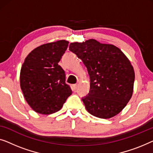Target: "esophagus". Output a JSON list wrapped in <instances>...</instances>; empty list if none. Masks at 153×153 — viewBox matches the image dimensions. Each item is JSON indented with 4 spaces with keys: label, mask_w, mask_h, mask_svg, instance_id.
<instances>
[{
    "label": "esophagus",
    "mask_w": 153,
    "mask_h": 153,
    "mask_svg": "<svg viewBox=\"0 0 153 153\" xmlns=\"http://www.w3.org/2000/svg\"><path fill=\"white\" fill-rule=\"evenodd\" d=\"M77 85H74L72 86V89H73V91H76V89H77Z\"/></svg>",
    "instance_id": "1"
}]
</instances>
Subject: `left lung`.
Listing matches in <instances>:
<instances>
[{
  "instance_id": "left-lung-1",
  "label": "left lung",
  "mask_w": 153,
  "mask_h": 153,
  "mask_svg": "<svg viewBox=\"0 0 153 153\" xmlns=\"http://www.w3.org/2000/svg\"><path fill=\"white\" fill-rule=\"evenodd\" d=\"M69 51L87 67L90 91L82 98L88 112L100 119L118 114L132 97L134 71L123 53L95 39L71 43Z\"/></svg>"
}]
</instances>
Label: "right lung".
<instances>
[{
	"mask_svg": "<svg viewBox=\"0 0 153 153\" xmlns=\"http://www.w3.org/2000/svg\"><path fill=\"white\" fill-rule=\"evenodd\" d=\"M65 40L34 49L21 66L20 84L25 100L36 112L51 114L59 111L72 91L58 63L68 48Z\"/></svg>",
	"mask_w": 153,
	"mask_h": 153,
	"instance_id": "obj_1",
	"label": "right lung"
}]
</instances>
